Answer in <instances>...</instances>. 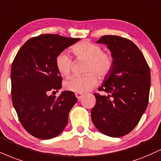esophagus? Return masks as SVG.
<instances>
[{
	"instance_id": "1",
	"label": "esophagus",
	"mask_w": 161,
	"mask_h": 161,
	"mask_svg": "<svg viewBox=\"0 0 161 161\" xmlns=\"http://www.w3.org/2000/svg\"><path fill=\"white\" fill-rule=\"evenodd\" d=\"M75 96H76V98L77 99H80L82 98L83 94H81V93H75Z\"/></svg>"
}]
</instances>
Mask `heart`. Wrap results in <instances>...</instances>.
<instances>
[{
  "label": "heart",
  "mask_w": 161,
  "mask_h": 161,
  "mask_svg": "<svg viewBox=\"0 0 161 161\" xmlns=\"http://www.w3.org/2000/svg\"><path fill=\"white\" fill-rule=\"evenodd\" d=\"M71 52L77 59H87L85 71L87 74L77 76L74 75L64 82L67 90L77 93L87 92L98 84V76L105 78L111 72L114 66V58L109 52L103 51L101 45L88 41H82L73 45ZM57 70L63 76L70 74L73 66V60L65 53H60L56 58Z\"/></svg>",
  "instance_id": "b5f03b06"
}]
</instances>
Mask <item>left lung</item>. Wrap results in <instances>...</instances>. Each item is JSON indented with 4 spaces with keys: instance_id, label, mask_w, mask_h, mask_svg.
Returning <instances> with one entry per match:
<instances>
[{
    "instance_id": "obj_1",
    "label": "left lung",
    "mask_w": 161,
    "mask_h": 161,
    "mask_svg": "<svg viewBox=\"0 0 161 161\" xmlns=\"http://www.w3.org/2000/svg\"><path fill=\"white\" fill-rule=\"evenodd\" d=\"M97 42L108 45L114 58V66L98 88L108 96L94 93L96 103L91 117L102 134L120 137L135 128L147 108L150 68L138 47L128 39L107 35Z\"/></svg>"
}]
</instances>
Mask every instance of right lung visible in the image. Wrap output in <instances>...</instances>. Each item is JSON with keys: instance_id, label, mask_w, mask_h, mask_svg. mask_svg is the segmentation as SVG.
<instances>
[{"instance_id": "add662e5", "label": "right lung", "mask_w": 161, "mask_h": 161, "mask_svg": "<svg viewBox=\"0 0 161 161\" xmlns=\"http://www.w3.org/2000/svg\"><path fill=\"white\" fill-rule=\"evenodd\" d=\"M80 39L57 34H41L21 46L11 67V96L24 128L42 140L58 136L68 123L69 113L77 102L75 93L64 91L56 58Z\"/></svg>"}]
</instances>
